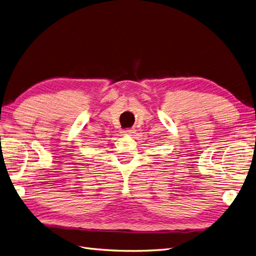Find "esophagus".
I'll list each match as a JSON object with an SVG mask.
<instances>
[{
	"label": "esophagus",
	"mask_w": 256,
	"mask_h": 256,
	"mask_svg": "<svg viewBox=\"0 0 256 256\" xmlns=\"http://www.w3.org/2000/svg\"><path fill=\"white\" fill-rule=\"evenodd\" d=\"M122 134H126V136H134L136 134V130H134V129H126V130L122 131Z\"/></svg>",
	"instance_id": "34e87169"
}]
</instances>
